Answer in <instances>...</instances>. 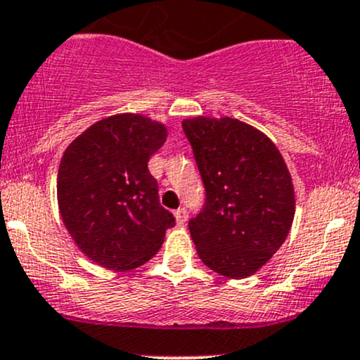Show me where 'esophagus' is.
I'll return each mask as SVG.
<instances>
[{
    "mask_svg": "<svg viewBox=\"0 0 360 360\" xmlns=\"http://www.w3.org/2000/svg\"><path fill=\"white\" fill-rule=\"evenodd\" d=\"M174 215H176V222L177 224H179V225L186 224V220H188V210H186V208H184V207L177 208Z\"/></svg>",
    "mask_w": 360,
    "mask_h": 360,
    "instance_id": "esophagus-1",
    "label": "esophagus"
}]
</instances>
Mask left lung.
Returning <instances> with one entry per match:
<instances>
[{
  "instance_id": "8db88e82",
  "label": "left lung",
  "mask_w": 360,
  "mask_h": 360,
  "mask_svg": "<svg viewBox=\"0 0 360 360\" xmlns=\"http://www.w3.org/2000/svg\"><path fill=\"white\" fill-rule=\"evenodd\" d=\"M205 186L188 227L200 259L217 274L244 278L283 244L295 213L289 169L274 141L232 117L183 121Z\"/></svg>"
}]
</instances>
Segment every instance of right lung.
I'll use <instances>...</instances> for the list:
<instances>
[{
	"label": "right lung",
	"instance_id": "obj_1",
	"mask_svg": "<svg viewBox=\"0 0 360 360\" xmlns=\"http://www.w3.org/2000/svg\"><path fill=\"white\" fill-rule=\"evenodd\" d=\"M165 138L160 122L120 114L92 124L66 148L59 212L78 248L101 266L131 270L147 263L176 225L148 171Z\"/></svg>",
	"mask_w": 360,
	"mask_h": 360
}]
</instances>
